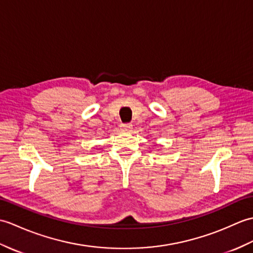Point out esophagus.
Returning <instances> with one entry per match:
<instances>
[{
    "instance_id": "34e87169",
    "label": "esophagus",
    "mask_w": 253,
    "mask_h": 253,
    "mask_svg": "<svg viewBox=\"0 0 253 253\" xmlns=\"http://www.w3.org/2000/svg\"><path fill=\"white\" fill-rule=\"evenodd\" d=\"M121 130L122 131H126V132L131 131L132 130V125H122L121 126Z\"/></svg>"
}]
</instances>
